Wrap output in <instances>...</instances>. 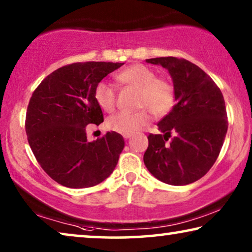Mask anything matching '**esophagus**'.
Masks as SVG:
<instances>
[{"instance_id": "obj_1", "label": "esophagus", "mask_w": 252, "mask_h": 252, "mask_svg": "<svg viewBox=\"0 0 252 252\" xmlns=\"http://www.w3.org/2000/svg\"><path fill=\"white\" fill-rule=\"evenodd\" d=\"M131 136H132V134L126 133V134H123V138H125V139H129V138H131Z\"/></svg>"}]
</instances>
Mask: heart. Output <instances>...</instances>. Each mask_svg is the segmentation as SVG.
Listing matches in <instances>:
<instances>
[{"label":"heart","mask_w":252,"mask_h":252,"mask_svg":"<svg viewBox=\"0 0 252 252\" xmlns=\"http://www.w3.org/2000/svg\"><path fill=\"white\" fill-rule=\"evenodd\" d=\"M120 85L138 89V107H144L132 113L115 114L107 120L111 131L119 133H136L150 122V112L160 118L166 115L174 103V87L167 79L156 77L155 71L142 64H133L115 74ZM94 98L104 112L111 113L116 106V93L106 81L97 84Z\"/></svg>","instance_id":"obj_1"}]
</instances>
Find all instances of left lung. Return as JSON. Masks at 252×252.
<instances>
[{
	"label": "left lung",
	"instance_id": "obj_1",
	"mask_svg": "<svg viewBox=\"0 0 252 252\" xmlns=\"http://www.w3.org/2000/svg\"><path fill=\"white\" fill-rule=\"evenodd\" d=\"M146 62L170 72L176 103L157 125L162 133L148 136L144 163L159 181L189 185L207 173L222 149L227 132L223 94L205 71L188 60L166 56Z\"/></svg>",
	"mask_w": 252,
	"mask_h": 252
}]
</instances>
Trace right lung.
I'll return each instance as SVG.
<instances>
[{
  "mask_svg": "<svg viewBox=\"0 0 252 252\" xmlns=\"http://www.w3.org/2000/svg\"><path fill=\"white\" fill-rule=\"evenodd\" d=\"M123 63L78 62L59 67L32 93L26 133L37 162L60 185L81 189L103 182L125 148L123 137L106 132L89 142L87 126L104 121L94 98L98 82Z\"/></svg>",
  "mask_w": 252,
  "mask_h": 252,
  "instance_id": "add662e5",
  "label": "right lung"
}]
</instances>
